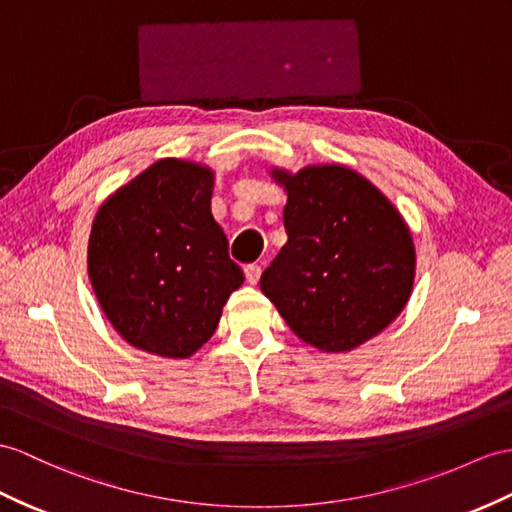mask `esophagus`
<instances>
[{
    "label": "esophagus",
    "instance_id": "1",
    "mask_svg": "<svg viewBox=\"0 0 512 512\" xmlns=\"http://www.w3.org/2000/svg\"><path fill=\"white\" fill-rule=\"evenodd\" d=\"M260 273H263V269H260L258 265H247L245 267V278H247L249 284H258Z\"/></svg>",
    "mask_w": 512,
    "mask_h": 512
}]
</instances>
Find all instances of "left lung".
<instances>
[{
  "mask_svg": "<svg viewBox=\"0 0 512 512\" xmlns=\"http://www.w3.org/2000/svg\"><path fill=\"white\" fill-rule=\"evenodd\" d=\"M271 178L286 193L289 241L260 289L304 343L328 354L352 352L408 304L413 236L389 197L350 167H273Z\"/></svg>",
  "mask_w": 512,
  "mask_h": 512,
  "instance_id": "8db88e82",
  "label": "left lung"
}]
</instances>
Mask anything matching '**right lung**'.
Wrapping results in <instances>:
<instances>
[{
	"instance_id": "1",
	"label": "right lung",
	"mask_w": 512,
	"mask_h": 512,
	"mask_svg": "<svg viewBox=\"0 0 512 512\" xmlns=\"http://www.w3.org/2000/svg\"><path fill=\"white\" fill-rule=\"evenodd\" d=\"M215 171L160 158L99 206L89 280L112 328L136 350L189 358L243 284L210 213Z\"/></svg>"
}]
</instances>
